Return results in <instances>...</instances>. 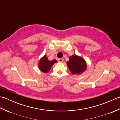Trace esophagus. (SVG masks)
Masks as SVG:
<instances>
[{
    "label": "esophagus",
    "mask_w": 120,
    "mask_h": 120,
    "mask_svg": "<svg viewBox=\"0 0 120 120\" xmlns=\"http://www.w3.org/2000/svg\"><path fill=\"white\" fill-rule=\"evenodd\" d=\"M58 62H62L63 61V59H62V58H60V59H58Z\"/></svg>",
    "instance_id": "1"
}]
</instances>
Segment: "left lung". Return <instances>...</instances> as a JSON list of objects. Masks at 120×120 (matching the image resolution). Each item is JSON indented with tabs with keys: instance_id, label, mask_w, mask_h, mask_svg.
Segmentation results:
<instances>
[{
	"instance_id": "left-lung-1",
	"label": "left lung",
	"mask_w": 120,
	"mask_h": 120,
	"mask_svg": "<svg viewBox=\"0 0 120 120\" xmlns=\"http://www.w3.org/2000/svg\"><path fill=\"white\" fill-rule=\"evenodd\" d=\"M68 67L73 75H80L86 70L87 66L85 60L76 55L70 56L67 62Z\"/></svg>"
}]
</instances>
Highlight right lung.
<instances>
[{
	"mask_svg": "<svg viewBox=\"0 0 120 120\" xmlns=\"http://www.w3.org/2000/svg\"><path fill=\"white\" fill-rule=\"evenodd\" d=\"M55 63H57V60L53 59L52 61H50L48 59L47 56L44 55L40 59L39 64H38V67L40 71L45 73H47L50 70L51 68Z\"/></svg>",
	"mask_w": 120,
	"mask_h": 120,
	"instance_id": "add662e5",
	"label": "right lung"
}]
</instances>
